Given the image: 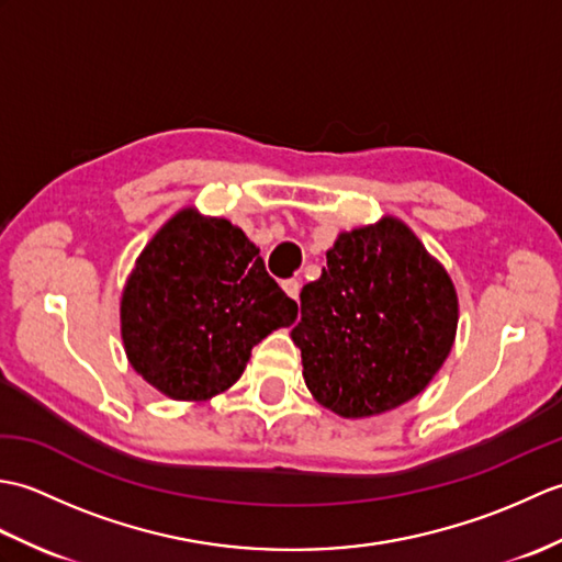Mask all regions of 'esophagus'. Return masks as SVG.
I'll return each mask as SVG.
<instances>
[{
    "label": "esophagus",
    "mask_w": 562,
    "mask_h": 562,
    "mask_svg": "<svg viewBox=\"0 0 562 562\" xmlns=\"http://www.w3.org/2000/svg\"><path fill=\"white\" fill-rule=\"evenodd\" d=\"M282 290L288 292L292 300H300V292H302V282L296 280V278H290V280H284L282 282Z\"/></svg>",
    "instance_id": "obj_1"
}]
</instances>
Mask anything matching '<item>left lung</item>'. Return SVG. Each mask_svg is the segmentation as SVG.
<instances>
[{
  "label": "left lung",
  "instance_id": "obj_1",
  "mask_svg": "<svg viewBox=\"0 0 562 562\" xmlns=\"http://www.w3.org/2000/svg\"><path fill=\"white\" fill-rule=\"evenodd\" d=\"M292 340L314 398L369 417L415 398L451 352V278L396 217L342 232L321 278L304 284Z\"/></svg>",
  "mask_w": 562,
  "mask_h": 562
}]
</instances>
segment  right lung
I'll return each instance as SVG.
<instances>
[{"label": "right lung", "instance_id": "add662e5", "mask_svg": "<svg viewBox=\"0 0 562 562\" xmlns=\"http://www.w3.org/2000/svg\"><path fill=\"white\" fill-rule=\"evenodd\" d=\"M294 318L296 302L248 236L193 207L154 234L121 300L130 364L173 401H207L229 389L254 345Z\"/></svg>", "mask_w": 562, "mask_h": 562}]
</instances>
